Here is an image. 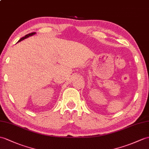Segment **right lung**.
Instances as JSON below:
<instances>
[{
    "label": "right lung",
    "mask_w": 149,
    "mask_h": 149,
    "mask_svg": "<svg viewBox=\"0 0 149 149\" xmlns=\"http://www.w3.org/2000/svg\"><path fill=\"white\" fill-rule=\"evenodd\" d=\"M36 33V32H32V33H30L27 34V35H26L25 37H22V38H21V39L18 40V42H20V41H22V40H24L25 39H26V38H28V37H30V36H33V35H35Z\"/></svg>",
    "instance_id": "add662e5"
}]
</instances>
